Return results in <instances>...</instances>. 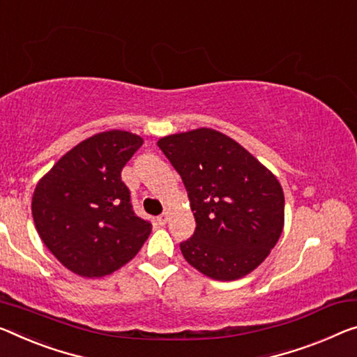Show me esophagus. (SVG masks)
<instances>
[{"label":"esophagus","mask_w":357,"mask_h":357,"mask_svg":"<svg viewBox=\"0 0 357 357\" xmlns=\"http://www.w3.org/2000/svg\"><path fill=\"white\" fill-rule=\"evenodd\" d=\"M167 218H169V215H167V212H164V213H161L160 217L156 218V222H158V225H161V227H164V225L167 223Z\"/></svg>","instance_id":"34e87169"}]
</instances>
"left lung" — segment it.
<instances>
[{
    "instance_id": "obj_1",
    "label": "left lung",
    "mask_w": 357,
    "mask_h": 357,
    "mask_svg": "<svg viewBox=\"0 0 357 357\" xmlns=\"http://www.w3.org/2000/svg\"><path fill=\"white\" fill-rule=\"evenodd\" d=\"M196 220L185 260L215 281H234L270 255L284 228V191L270 169L231 137L199 128L161 137Z\"/></svg>"
}]
</instances>
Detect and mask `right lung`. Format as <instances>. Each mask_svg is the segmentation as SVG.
<instances>
[{"mask_svg": "<svg viewBox=\"0 0 357 357\" xmlns=\"http://www.w3.org/2000/svg\"><path fill=\"white\" fill-rule=\"evenodd\" d=\"M144 144L128 130H107L71 148L36 183L31 213L51 254L71 273L102 278L142 249L151 223L135 215L121 171Z\"/></svg>", "mask_w": 357, "mask_h": 357, "instance_id": "right-lung-1", "label": "right lung"}]
</instances>
